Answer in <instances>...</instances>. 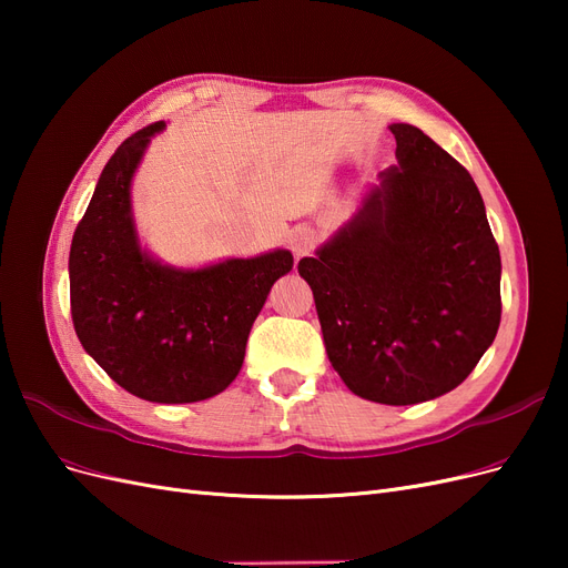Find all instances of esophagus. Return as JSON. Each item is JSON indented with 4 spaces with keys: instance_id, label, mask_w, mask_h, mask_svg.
<instances>
[{
    "instance_id": "obj_1",
    "label": "esophagus",
    "mask_w": 568,
    "mask_h": 568,
    "mask_svg": "<svg viewBox=\"0 0 568 568\" xmlns=\"http://www.w3.org/2000/svg\"><path fill=\"white\" fill-rule=\"evenodd\" d=\"M315 232L311 227H296L294 232H291V239H288V246L291 251H294L296 257H305L307 253H311L315 248Z\"/></svg>"
}]
</instances>
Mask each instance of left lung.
Wrapping results in <instances>:
<instances>
[{
    "mask_svg": "<svg viewBox=\"0 0 568 568\" xmlns=\"http://www.w3.org/2000/svg\"><path fill=\"white\" fill-rule=\"evenodd\" d=\"M390 132L398 163L298 272L343 384L415 405L457 388L490 348L503 263L467 170L415 125Z\"/></svg>",
    "mask_w": 568,
    "mask_h": 568,
    "instance_id": "left-lung-1",
    "label": "left lung"
}]
</instances>
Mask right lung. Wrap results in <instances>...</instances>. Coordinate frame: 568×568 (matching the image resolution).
<instances>
[{"instance_id": "add662e5", "label": "right lung", "mask_w": 568, "mask_h": 568, "mask_svg": "<svg viewBox=\"0 0 568 568\" xmlns=\"http://www.w3.org/2000/svg\"><path fill=\"white\" fill-rule=\"evenodd\" d=\"M153 123L115 149L73 234L68 277L75 334L94 363L149 403L209 400L244 365L251 326L272 284L294 267L274 248L203 267H173L140 242L132 178Z\"/></svg>"}]
</instances>
